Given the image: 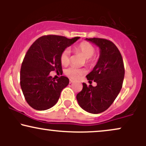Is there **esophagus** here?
<instances>
[{"mask_svg":"<svg viewBox=\"0 0 146 146\" xmlns=\"http://www.w3.org/2000/svg\"><path fill=\"white\" fill-rule=\"evenodd\" d=\"M73 82V80H69V83H70V84H72Z\"/></svg>","mask_w":146,"mask_h":146,"instance_id":"1","label":"esophagus"}]
</instances>
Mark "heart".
I'll list each match as a JSON object with an SVG mask.
<instances>
[{
  "mask_svg": "<svg viewBox=\"0 0 146 146\" xmlns=\"http://www.w3.org/2000/svg\"><path fill=\"white\" fill-rule=\"evenodd\" d=\"M75 51L82 53L85 58V64L88 66H93L96 63V58L93 56L95 53V48L93 44L88 42H82L75 48ZM60 62L64 66L67 65L70 62V51L68 48H65L60 56ZM85 73L82 68H78L74 66H70L64 71L65 75L73 80H76L80 75Z\"/></svg>",
  "mask_w": 146,
  "mask_h": 146,
  "instance_id": "1",
  "label": "heart"
}]
</instances>
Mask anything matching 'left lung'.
<instances>
[{"label": "left lung", "instance_id": "obj_1", "mask_svg": "<svg viewBox=\"0 0 146 146\" xmlns=\"http://www.w3.org/2000/svg\"><path fill=\"white\" fill-rule=\"evenodd\" d=\"M86 40L100 48L98 63L86 75L88 82L94 80L97 86H87L83 83L82 90L76 98L84 110L98 114L108 109L119 93L124 78V65L121 53L113 42L99 38Z\"/></svg>", "mask_w": 146, "mask_h": 146}]
</instances>
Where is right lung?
<instances>
[{"label":"right lung","instance_id":"obj_1","mask_svg":"<svg viewBox=\"0 0 146 146\" xmlns=\"http://www.w3.org/2000/svg\"><path fill=\"white\" fill-rule=\"evenodd\" d=\"M79 38L68 39L56 35L43 36L28 49L22 63L20 80L25 100L33 108L47 110L58 101L61 91L68 84L69 80L60 76L55 81L49 73L56 71L62 74L60 54Z\"/></svg>","mask_w":146,"mask_h":146}]
</instances>
